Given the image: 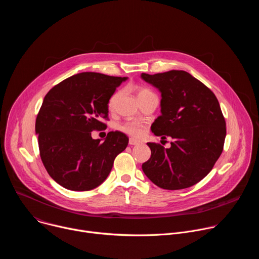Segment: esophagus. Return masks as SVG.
I'll use <instances>...</instances> for the list:
<instances>
[{"label":"esophagus","instance_id":"34e87169","mask_svg":"<svg viewBox=\"0 0 259 259\" xmlns=\"http://www.w3.org/2000/svg\"><path fill=\"white\" fill-rule=\"evenodd\" d=\"M140 142L138 141V140H136V139H133V138H130L129 139V144L130 145H137V144H139Z\"/></svg>","mask_w":259,"mask_h":259}]
</instances>
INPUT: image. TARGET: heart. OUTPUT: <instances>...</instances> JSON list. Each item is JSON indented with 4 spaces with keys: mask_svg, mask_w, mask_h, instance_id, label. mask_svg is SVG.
<instances>
[{
    "mask_svg": "<svg viewBox=\"0 0 259 259\" xmlns=\"http://www.w3.org/2000/svg\"><path fill=\"white\" fill-rule=\"evenodd\" d=\"M152 91L146 89V88H137L136 89V94L138 97L140 96H143L147 93H151ZM121 93L120 92H116L115 94L112 95V97L109 98L108 100V108L109 109H113L120 97ZM120 130L132 137H140L143 132H144V127L141 123L137 122V121H127V122H124L123 124L120 125Z\"/></svg>",
    "mask_w": 259,
    "mask_h": 259,
    "instance_id": "b5f03b06",
    "label": "heart"
}]
</instances>
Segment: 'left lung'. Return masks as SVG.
Returning <instances> with one entry per match:
<instances>
[{"mask_svg": "<svg viewBox=\"0 0 259 259\" xmlns=\"http://www.w3.org/2000/svg\"><path fill=\"white\" fill-rule=\"evenodd\" d=\"M141 79L161 92V116L151 129L157 136L172 137L169 149L149 142L152 155L142 164L144 174L165 190H182L202 180L224 150L226 120L214 93L184 70Z\"/></svg>", "mask_w": 259, "mask_h": 259, "instance_id": "left-lung-1", "label": "left lung"}]
</instances>
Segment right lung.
<instances>
[{
  "label": "right lung",
  "instance_id": "1",
  "mask_svg": "<svg viewBox=\"0 0 259 259\" xmlns=\"http://www.w3.org/2000/svg\"><path fill=\"white\" fill-rule=\"evenodd\" d=\"M126 77L81 72L56 86L45 96L35 120L42 162L48 174L64 189L90 191L106 179L116 157L128 145L120 131L105 139H93L108 116V100Z\"/></svg>",
  "mask_w": 259,
  "mask_h": 259
}]
</instances>
